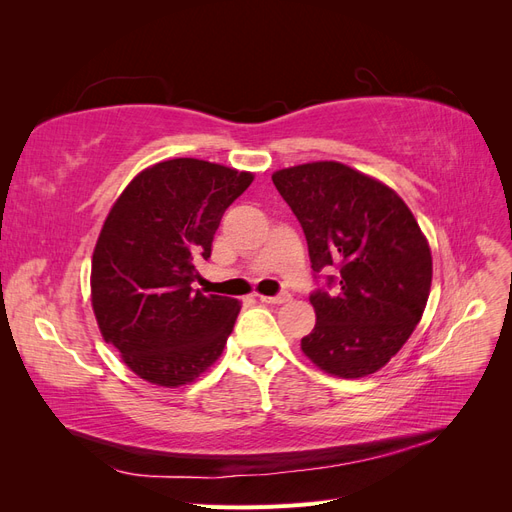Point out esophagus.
Segmentation results:
<instances>
[{"mask_svg":"<svg viewBox=\"0 0 512 512\" xmlns=\"http://www.w3.org/2000/svg\"><path fill=\"white\" fill-rule=\"evenodd\" d=\"M258 299H260L262 303L280 305V303H288V301H290V292H280V294H275V297H267V294H258Z\"/></svg>","mask_w":512,"mask_h":512,"instance_id":"34e87169","label":"esophagus"}]
</instances>
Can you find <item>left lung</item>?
<instances>
[{"label": "left lung", "mask_w": 512, "mask_h": 512, "mask_svg": "<svg viewBox=\"0 0 512 512\" xmlns=\"http://www.w3.org/2000/svg\"><path fill=\"white\" fill-rule=\"evenodd\" d=\"M271 179L305 232L316 280L320 271L335 273L309 294L316 327L301 339V350L339 378L374 374L425 312L427 239L404 200L346 164H301Z\"/></svg>", "instance_id": "1"}]
</instances>
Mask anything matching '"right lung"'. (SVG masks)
<instances>
[{"label":"right lung","mask_w":512,"mask_h":512,"mask_svg":"<svg viewBox=\"0 0 512 512\" xmlns=\"http://www.w3.org/2000/svg\"><path fill=\"white\" fill-rule=\"evenodd\" d=\"M252 181L175 158L138 173L108 213L91 260V305L106 344L143 380L188 384L222 354L241 305L192 282L224 211Z\"/></svg>","instance_id":"add662e5"}]
</instances>
